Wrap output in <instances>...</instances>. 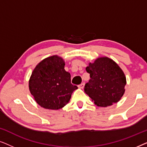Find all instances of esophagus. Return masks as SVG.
Wrapping results in <instances>:
<instances>
[{
	"label": "esophagus",
	"instance_id": "obj_1",
	"mask_svg": "<svg viewBox=\"0 0 147 147\" xmlns=\"http://www.w3.org/2000/svg\"><path fill=\"white\" fill-rule=\"evenodd\" d=\"M84 86H85V84H84V83H82L81 84H80V85L78 86V88H81V89H83V88H84Z\"/></svg>",
	"mask_w": 147,
	"mask_h": 147
}]
</instances>
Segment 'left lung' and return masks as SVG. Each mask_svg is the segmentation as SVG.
I'll list each match as a JSON object with an SVG mask.
<instances>
[{
  "instance_id": "left-lung-1",
  "label": "left lung",
  "mask_w": 147,
  "mask_h": 147,
  "mask_svg": "<svg viewBox=\"0 0 147 147\" xmlns=\"http://www.w3.org/2000/svg\"><path fill=\"white\" fill-rule=\"evenodd\" d=\"M90 80L84 92L96 106L107 107L120 101L125 92L126 79L120 66L112 59L100 57L86 68Z\"/></svg>"
}]
</instances>
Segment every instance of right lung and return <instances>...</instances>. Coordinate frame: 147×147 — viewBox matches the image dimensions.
<instances>
[{"instance_id": "1", "label": "right lung", "mask_w": 147, "mask_h": 147, "mask_svg": "<svg viewBox=\"0 0 147 147\" xmlns=\"http://www.w3.org/2000/svg\"><path fill=\"white\" fill-rule=\"evenodd\" d=\"M64 66L63 58L52 55L40 61L32 71L29 91L35 102L45 109L58 110L64 107L74 91L78 89L71 84V75Z\"/></svg>"}]
</instances>
